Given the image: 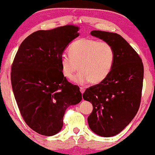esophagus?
I'll list each match as a JSON object with an SVG mask.
<instances>
[{
    "mask_svg": "<svg viewBox=\"0 0 155 155\" xmlns=\"http://www.w3.org/2000/svg\"><path fill=\"white\" fill-rule=\"evenodd\" d=\"M80 91H81V93L82 94H83V93H84V91H85V89L84 88V87H80Z\"/></svg>",
    "mask_w": 155,
    "mask_h": 155,
    "instance_id": "34e87169",
    "label": "esophagus"
}]
</instances>
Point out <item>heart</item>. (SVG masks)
I'll use <instances>...</instances> for the list:
<instances>
[{
	"instance_id": "b5f03b06",
	"label": "heart",
	"mask_w": 155,
	"mask_h": 155,
	"mask_svg": "<svg viewBox=\"0 0 155 155\" xmlns=\"http://www.w3.org/2000/svg\"><path fill=\"white\" fill-rule=\"evenodd\" d=\"M69 54L60 59L61 72L67 79H73L79 66L80 72L74 78L78 84L90 82L100 83L110 73L115 60V51L107 42L82 38L69 48Z\"/></svg>"
}]
</instances>
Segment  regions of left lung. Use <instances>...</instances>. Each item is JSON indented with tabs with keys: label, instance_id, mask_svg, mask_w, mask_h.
Wrapping results in <instances>:
<instances>
[{
	"label": "left lung",
	"instance_id": "left-lung-1",
	"mask_svg": "<svg viewBox=\"0 0 155 155\" xmlns=\"http://www.w3.org/2000/svg\"><path fill=\"white\" fill-rule=\"evenodd\" d=\"M90 34L108 42L115 51L109 75L99 84L87 88L82 95L93 105L87 118L89 128L98 136L111 137L120 133L138 110L143 64L137 52L120 35L101 31H92Z\"/></svg>",
	"mask_w": 155,
	"mask_h": 155
}]
</instances>
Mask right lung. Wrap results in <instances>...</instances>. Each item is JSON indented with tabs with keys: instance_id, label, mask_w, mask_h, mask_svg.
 <instances>
[{
	"instance_id": "1",
	"label": "right lung",
	"mask_w": 155,
	"mask_h": 155,
	"mask_svg": "<svg viewBox=\"0 0 155 155\" xmlns=\"http://www.w3.org/2000/svg\"><path fill=\"white\" fill-rule=\"evenodd\" d=\"M79 27L60 26L33 33L20 45L11 68L15 100L28 126L39 134L61 131L66 110L81 101L79 87L61 72L60 59L68 44L79 36Z\"/></svg>"
}]
</instances>
